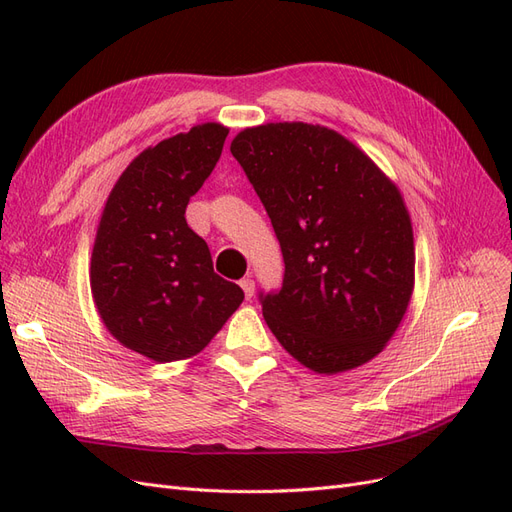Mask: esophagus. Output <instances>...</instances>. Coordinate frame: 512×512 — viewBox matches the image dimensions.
Instances as JSON below:
<instances>
[{
	"label": "esophagus",
	"mask_w": 512,
	"mask_h": 512,
	"mask_svg": "<svg viewBox=\"0 0 512 512\" xmlns=\"http://www.w3.org/2000/svg\"><path fill=\"white\" fill-rule=\"evenodd\" d=\"M239 284H241V288H243V292H245V297L252 299V297H254V290H256V284H254L252 277H243V280H241Z\"/></svg>",
	"instance_id": "esophagus-1"
}]
</instances>
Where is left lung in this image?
Wrapping results in <instances>:
<instances>
[{
    "mask_svg": "<svg viewBox=\"0 0 512 512\" xmlns=\"http://www.w3.org/2000/svg\"><path fill=\"white\" fill-rule=\"evenodd\" d=\"M265 205L284 284L262 316L294 359L339 374L382 352L414 288V237L397 185L339 132L303 121L245 128L230 143Z\"/></svg>",
    "mask_w": 512,
    "mask_h": 512,
    "instance_id": "1",
    "label": "left lung"
}]
</instances>
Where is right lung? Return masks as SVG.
Instances as JSON below:
<instances>
[{
  "label": "right lung",
  "mask_w": 512,
  "mask_h": 512,
  "mask_svg": "<svg viewBox=\"0 0 512 512\" xmlns=\"http://www.w3.org/2000/svg\"><path fill=\"white\" fill-rule=\"evenodd\" d=\"M226 136L222 123H200L147 147L102 211L89 271L94 303L119 344L156 363L198 354L243 301L185 222Z\"/></svg>",
  "instance_id": "right-lung-1"
}]
</instances>
